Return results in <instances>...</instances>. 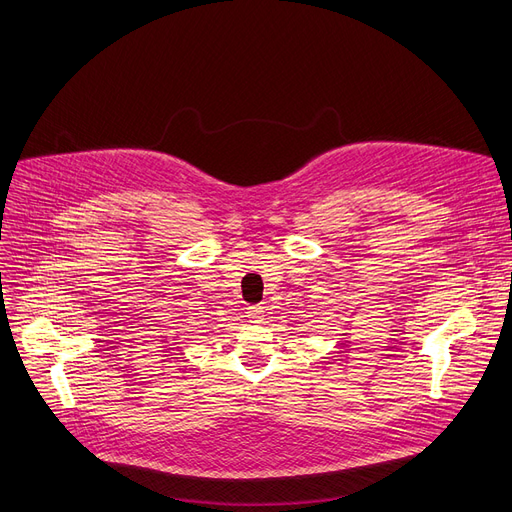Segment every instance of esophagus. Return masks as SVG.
<instances>
[{
  "mask_svg": "<svg viewBox=\"0 0 512 512\" xmlns=\"http://www.w3.org/2000/svg\"><path fill=\"white\" fill-rule=\"evenodd\" d=\"M247 316H249V320L251 322H255V324H259V322H263V306H259V304H255V306H249L247 308Z\"/></svg>",
  "mask_w": 512,
  "mask_h": 512,
  "instance_id": "1",
  "label": "esophagus"
}]
</instances>
